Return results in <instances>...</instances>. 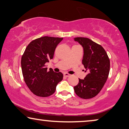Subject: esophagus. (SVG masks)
I'll list each match as a JSON object with an SVG mask.
<instances>
[{"label": "esophagus", "instance_id": "obj_1", "mask_svg": "<svg viewBox=\"0 0 129 129\" xmlns=\"http://www.w3.org/2000/svg\"><path fill=\"white\" fill-rule=\"evenodd\" d=\"M64 76L65 77H69V76H71V75L68 74V73H64Z\"/></svg>", "mask_w": 129, "mask_h": 129}]
</instances>
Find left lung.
<instances>
[{
    "label": "left lung",
    "instance_id": "8db88e82",
    "mask_svg": "<svg viewBox=\"0 0 129 129\" xmlns=\"http://www.w3.org/2000/svg\"><path fill=\"white\" fill-rule=\"evenodd\" d=\"M75 40L83 47L82 64L88 74L79 79L74 89L76 94L83 99H90L99 94L106 82L110 70V60L100 45L86 38L77 37Z\"/></svg>",
    "mask_w": 129,
    "mask_h": 129
}]
</instances>
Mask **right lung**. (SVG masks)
I'll use <instances>...</instances> for the list:
<instances>
[{"instance_id": "right-lung-1", "label": "right lung", "mask_w": 129, "mask_h": 129, "mask_svg": "<svg viewBox=\"0 0 129 129\" xmlns=\"http://www.w3.org/2000/svg\"><path fill=\"white\" fill-rule=\"evenodd\" d=\"M63 38L43 36L27 46L21 57L24 81L35 95L47 97L54 93L56 86L63 79L61 72L47 71L46 63L53 59L57 46Z\"/></svg>"}]
</instances>
